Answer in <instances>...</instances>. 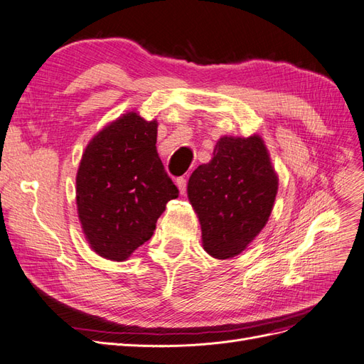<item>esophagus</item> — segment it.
<instances>
[{
    "label": "esophagus",
    "mask_w": 364,
    "mask_h": 364,
    "mask_svg": "<svg viewBox=\"0 0 364 364\" xmlns=\"http://www.w3.org/2000/svg\"><path fill=\"white\" fill-rule=\"evenodd\" d=\"M176 185H178L179 191L183 194L185 190H186V179L185 178H178V179H176Z\"/></svg>",
    "instance_id": "1"
}]
</instances>
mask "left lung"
I'll use <instances>...</instances> for the list:
<instances>
[{
	"instance_id": "1",
	"label": "left lung",
	"mask_w": 364,
	"mask_h": 364,
	"mask_svg": "<svg viewBox=\"0 0 364 364\" xmlns=\"http://www.w3.org/2000/svg\"><path fill=\"white\" fill-rule=\"evenodd\" d=\"M213 159L188 181L202 245L217 259L243 252L266 226L278 193V174L259 135L222 136Z\"/></svg>"
}]
</instances>
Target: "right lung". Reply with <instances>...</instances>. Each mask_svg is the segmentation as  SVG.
Segmentation results:
<instances>
[{
	"mask_svg": "<svg viewBox=\"0 0 364 364\" xmlns=\"http://www.w3.org/2000/svg\"><path fill=\"white\" fill-rule=\"evenodd\" d=\"M158 121L136 111L105 126L87 142L75 176V203L90 247L124 261L151 238L179 190L156 150Z\"/></svg>",
	"mask_w": 364,
	"mask_h": 364,
	"instance_id": "1",
	"label": "right lung"
}]
</instances>
